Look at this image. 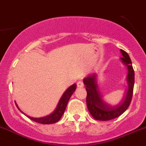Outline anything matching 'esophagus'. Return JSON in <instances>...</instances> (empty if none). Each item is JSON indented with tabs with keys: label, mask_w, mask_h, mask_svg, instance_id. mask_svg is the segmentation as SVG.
<instances>
[{
	"label": "esophagus",
	"mask_w": 146,
	"mask_h": 146,
	"mask_svg": "<svg viewBox=\"0 0 146 146\" xmlns=\"http://www.w3.org/2000/svg\"><path fill=\"white\" fill-rule=\"evenodd\" d=\"M83 86H84V84H83V82H82V81H81V80L77 82V87H78V88H82Z\"/></svg>",
	"instance_id": "1"
}]
</instances>
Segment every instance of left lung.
<instances>
[{
	"mask_svg": "<svg viewBox=\"0 0 146 146\" xmlns=\"http://www.w3.org/2000/svg\"><path fill=\"white\" fill-rule=\"evenodd\" d=\"M121 53L122 54L121 60L128 69L126 78L128 90L126 96L119 104L111 106L103 100L98 89L96 74L88 76L83 80L87 91V107L91 115L96 120L109 121L117 118L127 110L131 102L134 86V70L129 54L122 49H121Z\"/></svg>",
	"mask_w": 146,
	"mask_h": 146,
	"instance_id": "obj_1",
	"label": "left lung"
}]
</instances>
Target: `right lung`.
<instances>
[{
    "instance_id": "add662e5",
    "label": "right lung",
    "mask_w": 146,
    "mask_h": 146,
    "mask_svg": "<svg viewBox=\"0 0 146 146\" xmlns=\"http://www.w3.org/2000/svg\"><path fill=\"white\" fill-rule=\"evenodd\" d=\"M76 89V84H73L71 86L69 87L64 93V95H62L61 98L60 99L59 102L58 103V105H57L56 108L54 110V111H53L51 114L48 116H46V117H41V118H34V117H31L27 116V114H25L24 112L21 111V110L19 109V107H17V104L15 103L16 106L18 108V110L21 111L23 114H24L25 115L27 116L28 118H29L31 120L34 121L35 122H37V123H42V124H50V123H56L57 121L60 120V119L61 118V117L64 114L65 110H66V106H67L68 100H70V97L73 95V92H75Z\"/></svg>"
}]
</instances>
